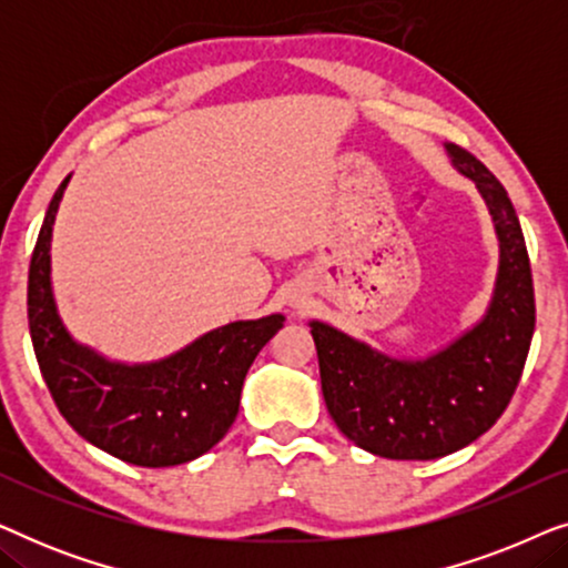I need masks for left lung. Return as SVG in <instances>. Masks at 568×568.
I'll return each instance as SVG.
<instances>
[{"label":"left lung","instance_id":"8db88e82","mask_svg":"<svg viewBox=\"0 0 568 568\" xmlns=\"http://www.w3.org/2000/svg\"><path fill=\"white\" fill-rule=\"evenodd\" d=\"M447 152L476 181L499 235V278L484 321L422 362L390 359L310 323L331 418L356 447L390 460L445 457L491 429L517 390L535 331L530 255L515 206L484 162L457 144Z\"/></svg>","mask_w":568,"mask_h":568}]
</instances>
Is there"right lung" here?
Here are the masks:
<instances>
[{
	"label": "right lung",
	"instance_id": "1",
	"mask_svg": "<svg viewBox=\"0 0 568 568\" xmlns=\"http://www.w3.org/2000/svg\"><path fill=\"white\" fill-rule=\"evenodd\" d=\"M69 178L53 193L30 258L28 325L59 414L108 455L142 468H168L204 455L235 422L245 375L284 315L240 321L201 336L158 364H111L74 344L51 294V232Z\"/></svg>",
	"mask_w": 568,
	"mask_h": 568
}]
</instances>
